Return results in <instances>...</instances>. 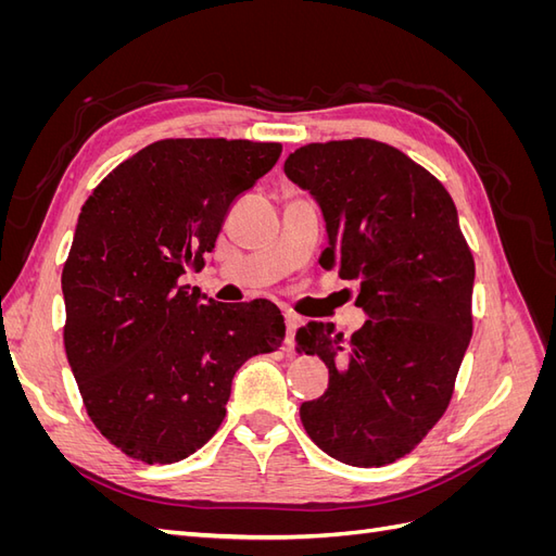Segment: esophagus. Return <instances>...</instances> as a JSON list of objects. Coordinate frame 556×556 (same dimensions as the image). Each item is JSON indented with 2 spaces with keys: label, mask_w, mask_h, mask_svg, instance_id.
<instances>
[{
  "label": "esophagus",
  "mask_w": 556,
  "mask_h": 556,
  "mask_svg": "<svg viewBox=\"0 0 556 556\" xmlns=\"http://www.w3.org/2000/svg\"><path fill=\"white\" fill-rule=\"evenodd\" d=\"M301 325V319L292 313H285V350H294V331Z\"/></svg>",
  "instance_id": "34e87169"
}]
</instances>
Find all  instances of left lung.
<instances>
[{"label": "left lung", "mask_w": 556, "mask_h": 556, "mask_svg": "<svg viewBox=\"0 0 556 556\" xmlns=\"http://www.w3.org/2000/svg\"><path fill=\"white\" fill-rule=\"evenodd\" d=\"M285 176L323 211L319 264L357 280L368 317L350 339L333 323L296 331L299 350L329 368L301 422L333 459L392 464L443 417L473 333L476 264L457 208L427 169L371 139L308 143L285 160Z\"/></svg>", "instance_id": "1"}]
</instances>
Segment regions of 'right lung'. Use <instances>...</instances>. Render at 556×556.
<instances>
[{"label": "right lung", "mask_w": 556, "mask_h": 556, "mask_svg": "<svg viewBox=\"0 0 556 556\" xmlns=\"http://www.w3.org/2000/svg\"><path fill=\"white\" fill-rule=\"evenodd\" d=\"M280 143L164 139L86 201L62 271L64 350L88 415L127 457L174 464L223 425L233 374L282 345L266 299L215 304L182 285Z\"/></svg>", "instance_id": "1"}]
</instances>
